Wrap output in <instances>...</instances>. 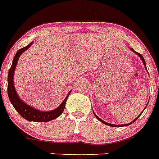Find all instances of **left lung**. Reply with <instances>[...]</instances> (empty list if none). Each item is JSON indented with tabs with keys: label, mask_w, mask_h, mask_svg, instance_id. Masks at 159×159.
Instances as JSON below:
<instances>
[{
	"label": "left lung",
	"mask_w": 159,
	"mask_h": 159,
	"mask_svg": "<svg viewBox=\"0 0 159 159\" xmlns=\"http://www.w3.org/2000/svg\"><path fill=\"white\" fill-rule=\"evenodd\" d=\"M131 50H132V51H133V52H134V53H135V54H138V55H139V57H140V58H141V59H142V62H143L144 65H145V68H146V64H145V59H144L143 56H142V54H139V53H138V52H136V51H134V50H133L132 48H131ZM146 69H147V68H146ZM148 104H147V105H148ZM147 105H146V107H147ZM146 107H145V108H146ZM142 112H143V111H142ZM142 113H141V114H142ZM93 113H94V116H95V117H96V118H98V120H99V121H101V122H102V123H103V124H105V125H108V126H111V127H121V126H128V125H129L132 124V123H133V122H134V121H136V120H137V119H138V118H139V117H140V115H141V114H140V115H139V116H138V117H137V118H135V119H134V120H133V121H131V122H130V123H128V124H125V125H112V124H110V123H108V122H106V121H103V120H102V119H101V118H98V116H97V115H96V114H95V113H94V111H93Z\"/></svg>",
	"instance_id": "left-lung-1"
}]
</instances>
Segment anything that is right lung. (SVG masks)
<instances>
[{
  "label": "right lung",
  "instance_id": "right-lung-1",
  "mask_svg": "<svg viewBox=\"0 0 159 159\" xmlns=\"http://www.w3.org/2000/svg\"><path fill=\"white\" fill-rule=\"evenodd\" d=\"M33 42L34 41H32L28 46L18 50L17 52L16 53L14 59H13L12 65H11V68L9 69L8 77H7V94H8L11 103L12 104L14 108L20 114V116L23 117L25 119L28 120L29 121H35V122H46V121H51V120L55 119V118H57V117H59L61 115L62 112L65 110L66 101L68 99V96H69L70 91L68 92V95L65 98V100L63 101V102L61 104L60 106L57 107L56 109L49 111H41L36 109V108L28 105V104L25 103L18 97L17 92H16L14 84V70H15L17 61H18L20 54L24 51L29 48L30 46H31V44H33Z\"/></svg>",
  "mask_w": 159,
  "mask_h": 159
}]
</instances>
